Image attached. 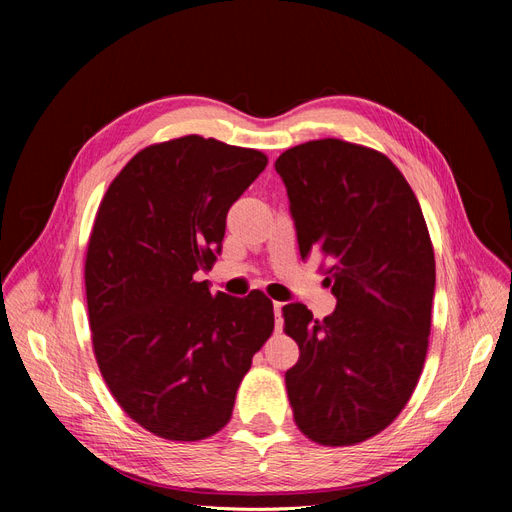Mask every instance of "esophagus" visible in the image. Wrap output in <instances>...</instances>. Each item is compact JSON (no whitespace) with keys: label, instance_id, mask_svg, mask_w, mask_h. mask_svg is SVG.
Returning a JSON list of instances; mask_svg holds the SVG:
<instances>
[{"label":"esophagus","instance_id":"1","mask_svg":"<svg viewBox=\"0 0 512 512\" xmlns=\"http://www.w3.org/2000/svg\"><path fill=\"white\" fill-rule=\"evenodd\" d=\"M282 307H284V303H280V301H275V303H273V312H275V324H277V329L282 327Z\"/></svg>","mask_w":512,"mask_h":512}]
</instances>
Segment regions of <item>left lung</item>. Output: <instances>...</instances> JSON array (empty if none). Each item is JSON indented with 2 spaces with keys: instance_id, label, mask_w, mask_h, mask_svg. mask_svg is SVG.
I'll use <instances>...</instances> for the list:
<instances>
[{
  "instance_id": "1",
  "label": "left lung",
  "mask_w": 512,
  "mask_h": 512,
  "mask_svg": "<svg viewBox=\"0 0 512 512\" xmlns=\"http://www.w3.org/2000/svg\"><path fill=\"white\" fill-rule=\"evenodd\" d=\"M301 258L329 260L337 307L324 320L284 305L299 344L286 371L294 423L324 446L374 438L406 408L425 365L436 258L421 205L384 153L322 138L275 160Z\"/></svg>"
}]
</instances>
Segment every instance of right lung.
I'll return each instance as SVG.
<instances>
[{
	"instance_id": "right-lung-1",
	"label": "right lung",
	"mask_w": 512,
	"mask_h": 512,
	"mask_svg": "<svg viewBox=\"0 0 512 512\" xmlns=\"http://www.w3.org/2000/svg\"><path fill=\"white\" fill-rule=\"evenodd\" d=\"M267 162L188 134L138 151L98 207L85 256L91 344L121 410L164 440L218 433L273 333L265 292L237 299L198 280L218 260L228 209Z\"/></svg>"
}]
</instances>
